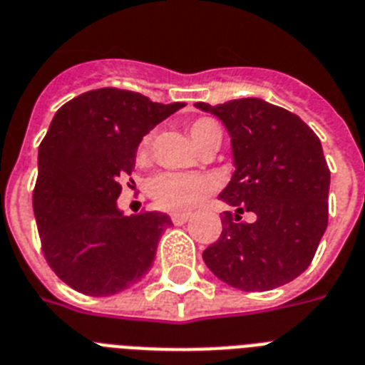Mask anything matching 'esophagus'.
Returning <instances> with one entry per match:
<instances>
[{
  "label": "esophagus",
  "instance_id": "esophagus-1",
  "mask_svg": "<svg viewBox=\"0 0 365 365\" xmlns=\"http://www.w3.org/2000/svg\"><path fill=\"white\" fill-rule=\"evenodd\" d=\"M189 219H191V213H173V215H170V221H173L174 225L187 223Z\"/></svg>",
  "mask_w": 365,
  "mask_h": 365
}]
</instances>
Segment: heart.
<instances>
[{"mask_svg":"<svg viewBox=\"0 0 365 365\" xmlns=\"http://www.w3.org/2000/svg\"><path fill=\"white\" fill-rule=\"evenodd\" d=\"M189 135L200 150L210 146L212 142L221 140L223 131L212 118H198L189 123ZM152 135H146L140 140L138 155H144L150 148ZM217 189V180L208 174H189V173H163L155 176L150 183L155 206L168 212H185L202 202Z\"/></svg>","mask_w":365,"mask_h":365,"instance_id":"1","label":"heart"}]
</instances>
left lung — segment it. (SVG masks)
Listing matches in <instances>:
<instances>
[{
    "mask_svg": "<svg viewBox=\"0 0 365 365\" xmlns=\"http://www.w3.org/2000/svg\"><path fill=\"white\" fill-rule=\"evenodd\" d=\"M223 121L236 170L219 195L236 208L204 250L213 274L240 290H269L296 279L315 257L328 225L330 168L319 136L300 115L257 97L197 103ZM251 211V224L241 213Z\"/></svg>",
    "mask_w": 365,
    "mask_h": 365,
    "instance_id": "left-lung-1",
    "label": "left lung"
}]
</instances>
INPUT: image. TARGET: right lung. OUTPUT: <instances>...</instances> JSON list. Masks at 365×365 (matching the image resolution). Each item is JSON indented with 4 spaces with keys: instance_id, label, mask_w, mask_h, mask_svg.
Returning <instances> with one entry per match:
<instances>
[{
    "instance_id": "1",
    "label": "right lung",
    "mask_w": 365,
    "mask_h": 365,
    "mask_svg": "<svg viewBox=\"0 0 365 365\" xmlns=\"http://www.w3.org/2000/svg\"><path fill=\"white\" fill-rule=\"evenodd\" d=\"M183 105L99 88L56 112L38 146L34 213L44 259L71 289L115 294L150 269L170 217L148 210L127 217L115 200L142 136Z\"/></svg>"
}]
</instances>
